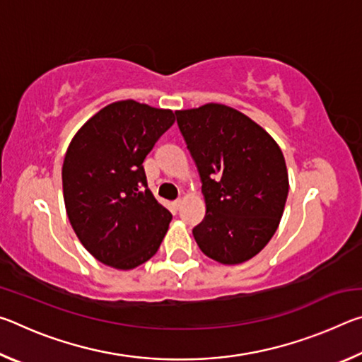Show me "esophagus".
Listing matches in <instances>:
<instances>
[{
    "label": "esophagus",
    "mask_w": 362,
    "mask_h": 362,
    "mask_svg": "<svg viewBox=\"0 0 362 362\" xmlns=\"http://www.w3.org/2000/svg\"><path fill=\"white\" fill-rule=\"evenodd\" d=\"M182 204H183V199H182V198H179V199H175V201H174V207H175V209H180Z\"/></svg>",
    "instance_id": "34e87169"
}]
</instances>
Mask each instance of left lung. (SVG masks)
Returning a JSON list of instances; mask_svg holds the SVG:
<instances>
[{
    "instance_id": "left-lung-1",
    "label": "left lung",
    "mask_w": 362,
    "mask_h": 362,
    "mask_svg": "<svg viewBox=\"0 0 362 362\" xmlns=\"http://www.w3.org/2000/svg\"><path fill=\"white\" fill-rule=\"evenodd\" d=\"M175 116L203 183L206 216L193 228L196 243L225 265L252 259L284 212L289 177L283 151L257 122L220 103Z\"/></svg>"
}]
</instances>
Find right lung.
<instances>
[{
    "instance_id": "add662e5",
    "label": "right lung",
    "mask_w": 362,
    "mask_h": 362,
    "mask_svg": "<svg viewBox=\"0 0 362 362\" xmlns=\"http://www.w3.org/2000/svg\"><path fill=\"white\" fill-rule=\"evenodd\" d=\"M170 110L110 103L76 132L62 168L66 216L97 260L132 269L156 254L173 216L148 189L144 159L174 124Z\"/></svg>"
}]
</instances>
